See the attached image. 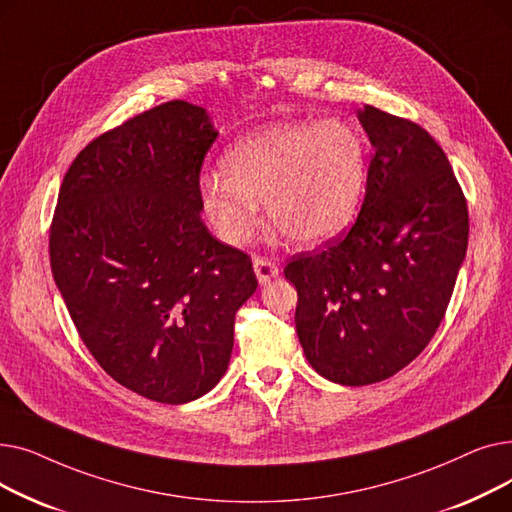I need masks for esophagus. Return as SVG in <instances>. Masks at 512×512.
Here are the masks:
<instances>
[{"label":"esophagus","instance_id":"esophagus-1","mask_svg":"<svg viewBox=\"0 0 512 512\" xmlns=\"http://www.w3.org/2000/svg\"><path fill=\"white\" fill-rule=\"evenodd\" d=\"M253 270L257 274L259 284H270L272 278H276L280 274L278 263L270 257H255L253 259Z\"/></svg>","mask_w":512,"mask_h":512}]
</instances>
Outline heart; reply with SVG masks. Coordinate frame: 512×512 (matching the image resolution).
<instances>
[{
	"label": "heart",
	"instance_id": "b5f03b06",
	"mask_svg": "<svg viewBox=\"0 0 512 512\" xmlns=\"http://www.w3.org/2000/svg\"><path fill=\"white\" fill-rule=\"evenodd\" d=\"M222 174L199 182L207 220L228 245H245L265 201L274 226L299 245L344 232L359 211L367 151L344 122H282L238 139L222 157Z\"/></svg>",
	"mask_w": 512,
	"mask_h": 512
}]
</instances>
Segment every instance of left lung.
Returning <instances> with one entry per match:
<instances>
[{"mask_svg":"<svg viewBox=\"0 0 512 512\" xmlns=\"http://www.w3.org/2000/svg\"><path fill=\"white\" fill-rule=\"evenodd\" d=\"M357 116L373 147L357 220L284 267L299 294L305 357L342 386L388 380L419 357L444 319L469 238L465 193L432 134L373 105Z\"/></svg>","mask_w":512,"mask_h":512,"instance_id":"8db88e82","label":"left lung"}]
</instances>
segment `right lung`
<instances>
[{
	"label": "right lung",
	"instance_id": "right-lung-1",
	"mask_svg": "<svg viewBox=\"0 0 512 512\" xmlns=\"http://www.w3.org/2000/svg\"><path fill=\"white\" fill-rule=\"evenodd\" d=\"M218 132L203 107L166 101L105 130L70 164L49 263L101 369L182 405L228 369L234 317L257 290L245 251L201 220V168Z\"/></svg>",
	"mask_w": 512,
	"mask_h": 512
}]
</instances>
